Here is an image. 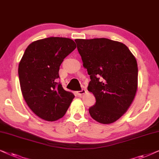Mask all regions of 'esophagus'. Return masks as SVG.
Segmentation results:
<instances>
[{
    "instance_id": "esophagus-1",
    "label": "esophagus",
    "mask_w": 159,
    "mask_h": 159,
    "mask_svg": "<svg viewBox=\"0 0 159 159\" xmlns=\"http://www.w3.org/2000/svg\"><path fill=\"white\" fill-rule=\"evenodd\" d=\"M86 93V91L85 89H82L81 91H79V92H77V94L78 95V96L81 97L83 96L84 94H85Z\"/></svg>"
}]
</instances>
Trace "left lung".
<instances>
[{
    "mask_svg": "<svg viewBox=\"0 0 159 159\" xmlns=\"http://www.w3.org/2000/svg\"><path fill=\"white\" fill-rule=\"evenodd\" d=\"M83 66L91 81L88 91L96 98L89 109L93 119L115 122L127 111L137 89V60L125 44L107 39H76Z\"/></svg>",
    "mask_w": 159,
    "mask_h": 159,
    "instance_id": "8db88e82",
    "label": "left lung"
}]
</instances>
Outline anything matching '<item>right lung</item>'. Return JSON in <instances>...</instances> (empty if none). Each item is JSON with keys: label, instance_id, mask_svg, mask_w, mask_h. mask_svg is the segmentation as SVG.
<instances>
[{"label": "right lung", "instance_id": "right-lung-1", "mask_svg": "<svg viewBox=\"0 0 159 159\" xmlns=\"http://www.w3.org/2000/svg\"><path fill=\"white\" fill-rule=\"evenodd\" d=\"M75 48L70 39L46 38L30 44L21 59L18 74L22 96L42 119L55 121L62 118L75 97L57 79L63 60Z\"/></svg>", "mask_w": 159, "mask_h": 159}]
</instances>
